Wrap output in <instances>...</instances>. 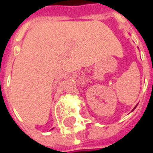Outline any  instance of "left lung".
Segmentation results:
<instances>
[{"label":"left lung","mask_w":153,"mask_h":153,"mask_svg":"<svg viewBox=\"0 0 153 153\" xmlns=\"http://www.w3.org/2000/svg\"><path fill=\"white\" fill-rule=\"evenodd\" d=\"M136 106H137V105H136ZM136 106H135V107H134V108H133V109H132V111H133V110H134V109H135V108H136ZM132 111H131V112H132Z\"/></svg>","instance_id":"8db88e82"}]
</instances>
